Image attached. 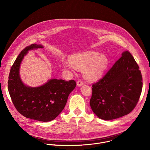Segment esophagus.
<instances>
[{
  "label": "esophagus",
  "instance_id": "esophagus-1",
  "mask_svg": "<svg viewBox=\"0 0 150 150\" xmlns=\"http://www.w3.org/2000/svg\"><path fill=\"white\" fill-rule=\"evenodd\" d=\"M83 84V83L82 81H81V80H79V81H78L76 82V85H77V86H78V87L82 86V85Z\"/></svg>",
  "mask_w": 150,
  "mask_h": 150
}]
</instances>
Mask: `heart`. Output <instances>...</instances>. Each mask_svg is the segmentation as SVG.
Returning <instances> with one entry per match:
<instances>
[{
  "label": "heart",
  "mask_w": 150,
  "mask_h": 150,
  "mask_svg": "<svg viewBox=\"0 0 150 150\" xmlns=\"http://www.w3.org/2000/svg\"><path fill=\"white\" fill-rule=\"evenodd\" d=\"M94 51H88L73 55L71 59H63L62 63L65 69L76 71L83 70L85 78L90 81L100 79L109 65V60L105 56H99Z\"/></svg>",
  "instance_id": "1"
}]
</instances>
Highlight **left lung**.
<instances>
[{"label":"left lung","instance_id":"obj_1","mask_svg":"<svg viewBox=\"0 0 150 150\" xmlns=\"http://www.w3.org/2000/svg\"><path fill=\"white\" fill-rule=\"evenodd\" d=\"M90 101L95 115L110 120L129 114L135 108L142 88V78L132 55L122 53L112 68L93 84Z\"/></svg>","mask_w":150,"mask_h":150}]
</instances>
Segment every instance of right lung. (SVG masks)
Wrapping results in <instances>:
<instances>
[{"label": "right lung", "mask_w": 150, "mask_h": 150, "mask_svg": "<svg viewBox=\"0 0 150 150\" xmlns=\"http://www.w3.org/2000/svg\"><path fill=\"white\" fill-rule=\"evenodd\" d=\"M43 48L33 44L21 52L11 69L8 91L18 112L27 118L41 122L54 119L63 110L69 94L76 87L74 80L52 79L38 87L27 86L19 75L21 63L31 50Z\"/></svg>", "instance_id": "add662e5"}]
</instances>
